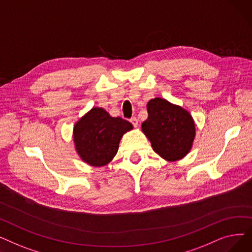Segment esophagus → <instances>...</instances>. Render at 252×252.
<instances>
[{
    "mask_svg": "<svg viewBox=\"0 0 252 252\" xmlns=\"http://www.w3.org/2000/svg\"><path fill=\"white\" fill-rule=\"evenodd\" d=\"M129 122L131 123V125H133L135 127H137L138 126V124H139V119L137 118V117H131L130 119H129Z\"/></svg>",
    "mask_w": 252,
    "mask_h": 252,
    "instance_id": "1",
    "label": "esophagus"
}]
</instances>
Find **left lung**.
I'll list each match as a JSON object with an SVG mask.
<instances>
[{"instance_id":"obj_1","label":"left lung","mask_w":252,"mask_h":252,"mask_svg":"<svg viewBox=\"0 0 252 252\" xmlns=\"http://www.w3.org/2000/svg\"><path fill=\"white\" fill-rule=\"evenodd\" d=\"M147 111L148 118L142 124V130L151 142L153 150L168 161L186 156L195 138L191 114L161 98L150 100Z\"/></svg>"}]
</instances>
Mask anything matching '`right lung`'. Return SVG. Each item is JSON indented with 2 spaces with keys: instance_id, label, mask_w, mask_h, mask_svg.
I'll use <instances>...</instances> for the list:
<instances>
[{
  "instance_id": "add662e5",
  "label": "right lung",
  "mask_w": 252,
  "mask_h": 252,
  "mask_svg": "<svg viewBox=\"0 0 252 252\" xmlns=\"http://www.w3.org/2000/svg\"><path fill=\"white\" fill-rule=\"evenodd\" d=\"M131 128L126 119L111 117L103 108L94 107L74 125L76 152L90 165H106L117 153L124 134Z\"/></svg>"
}]
</instances>
